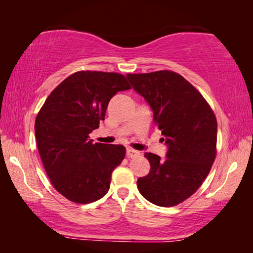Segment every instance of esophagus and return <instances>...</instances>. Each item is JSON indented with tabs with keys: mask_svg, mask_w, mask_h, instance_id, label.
<instances>
[{
	"mask_svg": "<svg viewBox=\"0 0 253 253\" xmlns=\"http://www.w3.org/2000/svg\"><path fill=\"white\" fill-rule=\"evenodd\" d=\"M126 155L128 157H137V156H139V152H137V151H135V149H132V148H127Z\"/></svg>",
	"mask_w": 253,
	"mask_h": 253,
	"instance_id": "esophagus-1",
	"label": "esophagus"
}]
</instances>
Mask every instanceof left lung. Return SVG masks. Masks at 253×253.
I'll list each match as a JSON object with an SVG mask.
<instances>
[{
	"label": "left lung",
	"mask_w": 253,
	"mask_h": 253,
	"mask_svg": "<svg viewBox=\"0 0 253 253\" xmlns=\"http://www.w3.org/2000/svg\"><path fill=\"white\" fill-rule=\"evenodd\" d=\"M154 113L168 152L145 153L151 169L137 179L139 193L158 207H174L194 194L216 155L217 124L203 96L176 72L127 75Z\"/></svg>",
	"instance_id": "left-lung-1"
}]
</instances>
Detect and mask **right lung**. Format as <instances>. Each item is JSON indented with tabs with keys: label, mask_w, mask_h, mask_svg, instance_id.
I'll return each mask as SVG.
<instances>
[{
	"label": "right lung",
	"mask_w": 253,
	"mask_h": 253,
	"mask_svg": "<svg viewBox=\"0 0 253 253\" xmlns=\"http://www.w3.org/2000/svg\"><path fill=\"white\" fill-rule=\"evenodd\" d=\"M128 89L123 75L78 71L50 93L38 114L34 131L45 172L55 190L72 202H95L109 190L111 173L126 148L93 144L89 134L105 119L111 98Z\"/></svg>",
	"instance_id": "right-lung-1"
}]
</instances>
